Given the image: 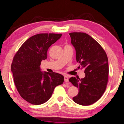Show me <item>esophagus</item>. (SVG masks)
<instances>
[{"instance_id": "obj_1", "label": "esophagus", "mask_w": 124, "mask_h": 124, "mask_svg": "<svg viewBox=\"0 0 124 124\" xmlns=\"http://www.w3.org/2000/svg\"><path fill=\"white\" fill-rule=\"evenodd\" d=\"M64 81L65 82H69V77L67 75H64Z\"/></svg>"}]
</instances>
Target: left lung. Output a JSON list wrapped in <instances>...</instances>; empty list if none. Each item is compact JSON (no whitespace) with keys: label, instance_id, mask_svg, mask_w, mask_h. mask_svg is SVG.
Wrapping results in <instances>:
<instances>
[{"label":"left lung","instance_id":"8db88e82","mask_svg":"<svg viewBox=\"0 0 124 124\" xmlns=\"http://www.w3.org/2000/svg\"><path fill=\"white\" fill-rule=\"evenodd\" d=\"M69 35L79 68L84 69L85 74L83 78H69L79 89L78 94L72 99L79 105H91L101 98L106 88L109 71L107 55L99 43L87 34L73 32Z\"/></svg>","mask_w":124,"mask_h":124}]
</instances>
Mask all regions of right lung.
Returning a JSON list of instances; mask_svg holds the SVG:
<instances>
[{
  "label": "right lung",
  "instance_id": "obj_1",
  "mask_svg": "<svg viewBox=\"0 0 124 124\" xmlns=\"http://www.w3.org/2000/svg\"><path fill=\"white\" fill-rule=\"evenodd\" d=\"M62 34L41 33L31 36L19 48L11 65L14 84L21 97L33 105L48 101L64 77L56 72H42L40 65L47 58L50 46Z\"/></svg>",
  "mask_w": 124,
  "mask_h": 124
}]
</instances>
